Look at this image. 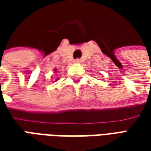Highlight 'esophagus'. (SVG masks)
<instances>
[{"label": "esophagus", "mask_w": 151, "mask_h": 151, "mask_svg": "<svg viewBox=\"0 0 151 151\" xmlns=\"http://www.w3.org/2000/svg\"><path fill=\"white\" fill-rule=\"evenodd\" d=\"M74 62H75V63H81V62H82V60L79 59V58H78V59H76L75 60H74Z\"/></svg>", "instance_id": "1"}]
</instances>
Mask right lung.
<instances>
[{"mask_svg":"<svg viewBox=\"0 0 151 151\" xmlns=\"http://www.w3.org/2000/svg\"><path fill=\"white\" fill-rule=\"evenodd\" d=\"M54 71H55V72H56V69H54ZM57 79H58V78H57ZM57 79H56V80H57Z\"/></svg>","mask_w":151,"mask_h":151,"instance_id":"add662e5","label":"right lung"}]
</instances>
